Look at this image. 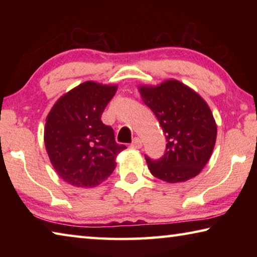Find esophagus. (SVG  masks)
Returning a JSON list of instances; mask_svg holds the SVG:
<instances>
[{"label": "esophagus", "mask_w": 257, "mask_h": 257, "mask_svg": "<svg viewBox=\"0 0 257 257\" xmlns=\"http://www.w3.org/2000/svg\"><path fill=\"white\" fill-rule=\"evenodd\" d=\"M142 146H143L142 141H141V139H139V138H135L134 142L132 143V144H130V147H132V149H134V150L141 149Z\"/></svg>", "instance_id": "1"}]
</instances>
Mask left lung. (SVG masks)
<instances>
[{"instance_id": "left-lung-1", "label": "left lung", "mask_w": 257, "mask_h": 257, "mask_svg": "<svg viewBox=\"0 0 257 257\" xmlns=\"http://www.w3.org/2000/svg\"><path fill=\"white\" fill-rule=\"evenodd\" d=\"M139 94L158 118L167 139L163 158H146L152 175L176 184L196 177L210 160L216 141V123L207 103L179 80L142 85Z\"/></svg>"}]
</instances>
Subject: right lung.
<instances>
[{"label": "right lung", "mask_w": 257, "mask_h": 257, "mask_svg": "<svg viewBox=\"0 0 257 257\" xmlns=\"http://www.w3.org/2000/svg\"><path fill=\"white\" fill-rule=\"evenodd\" d=\"M118 89L116 85L85 81L62 95L46 118L44 143L54 170L67 184L93 188L115 169L124 149L116 144L101 116Z\"/></svg>", "instance_id": "right-lung-1"}]
</instances>
